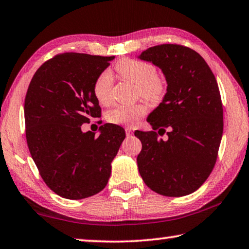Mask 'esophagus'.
Listing matches in <instances>:
<instances>
[{"label": "esophagus", "instance_id": "1", "mask_svg": "<svg viewBox=\"0 0 249 249\" xmlns=\"http://www.w3.org/2000/svg\"><path fill=\"white\" fill-rule=\"evenodd\" d=\"M125 133H126V135H127V136H130V135L133 134V129L130 128V127H126L125 128Z\"/></svg>", "mask_w": 249, "mask_h": 249}]
</instances>
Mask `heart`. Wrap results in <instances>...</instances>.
Returning <instances> with one entry per match:
<instances>
[{
  "label": "heart",
  "instance_id": "1",
  "mask_svg": "<svg viewBox=\"0 0 249 249\" xmlns=\"http://www.w3.org/2000/svg\"><path fill=\"white\" fill-rule=\"evenodd\" d=\"M115 70L122 79L136 84L138 94L146 100L157 102L165 95V79L156 72V68L149 62L124 58L116 62ZM112 75L108 71H103L95 79L93 94L101 104H108L112 100ZM147 111L148 108L144 103L119 104L109 109L107 120L114 124L133 126L146 115Z\"/></svg>",
  "mask_w": 249,
  "mask_h": 249
}]
</instances>
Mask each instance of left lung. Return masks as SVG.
I'll return each instance as SVG.
<instances>
[{
	"label": "left lung",
	"instance_id": "8db88e82",
	"mask_svg": "<svg viewBox=\"0 0 249 249\" xmlns=\"http://www.w3.org/2000/svg\"><path fill=\"white\" fill-rule=\"evenodd\" d=\"M140 59L159 67L168 87L147 119L154 130L135 132L142 142L138 170L147 187L159 195L188 196L204 183L217 159L223 105L216 79L204 59L182 45L154 46ZM167 128L168 140H159Z\"/></svg>",
	"mask_w": 249,
	"mask_h": 249
}]
</instances>
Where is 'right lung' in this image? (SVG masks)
<instances>
[{
    "instance_id": "right-lung-1",
    "label": "right lung",
    "mask_w": 249,
    "mask_h": 249,
    "mask_svg": "<svg viewBox=\"0 0 249 249\" xmlns=\"http://www.w3.org/2000/svg\"><path fill=\"white\" fill-rule=\"evenodd\" d=\"M113 59L59 53L37 69L28 86L24 114L29 153L45 183L65 199H86L103 190L125 138L115 124L101 126L99 136L81 130L101 117L93 84Z\"/></svg>"
}]
</instances>
